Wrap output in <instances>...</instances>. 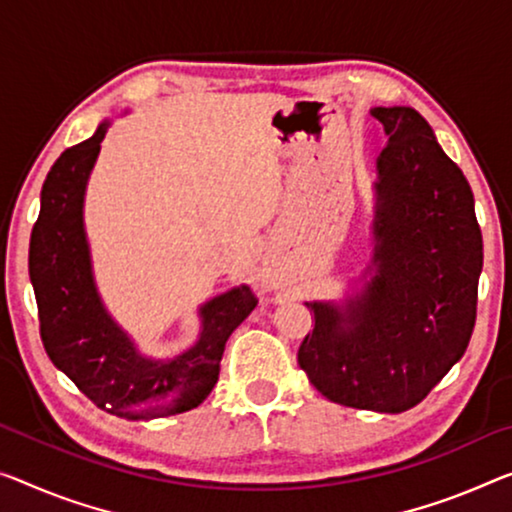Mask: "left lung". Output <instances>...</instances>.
I'll return each mask as SVG.
<instances>
[{
	"label": "left lung",
	"instance_id": "1",
	"mask_svg": "<svg viewBox=\"0 0 512 512\" xmlns=\"http://www.w3.org/2000/svg\"><path fill=\"white\" fill-rule=\"evenodd\" d=\"M377 157L373 256L343 300L304 302L313 332L302 371L332 403L400 414L465 355L476 322L483 238L474 194L412 107H373Z\"/></svg>",
	"mask_w": 512,
	"mask_h": 512
}]
</instances>
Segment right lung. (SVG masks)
Here are the masks:
<instances>
[{"label": "right lung", "instance_id": "obj_1", "mask_svg": "<svg viewBox=\"0 0 512 512\" xmlns=\"http://www.w3.org/2000/svg\"><path fill=\"white\" fill-rule=\"evenodd\" d=\"M105 119L82 144L61 153L41 190V212L29 242V279L36 293L45 352L100 410L128 421L160 419L199 407L217 384L233 329L256 306L240 283L199 306V338L174 357L141 355L105 309L93 277L84 229V196Z\"/></svg>", "mask_w": 512, "mask_h": 512}]
</instances>
